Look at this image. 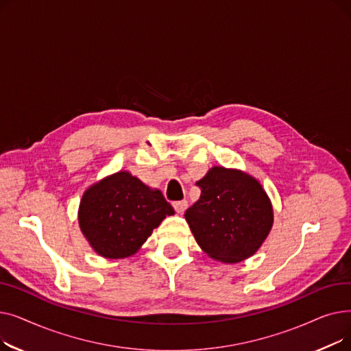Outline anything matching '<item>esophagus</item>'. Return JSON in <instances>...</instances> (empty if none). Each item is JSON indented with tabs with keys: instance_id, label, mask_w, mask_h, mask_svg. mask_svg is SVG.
<instances>
[{
	"instance_id": "34e87169",
	"label": "esophagus",
	"mask_w": 351,
	"mask_h": 351,
	"mask_svg": "<svg viewBox=\"0 0 351 351\" xmlns=\"http://www.w3.org/2000/svg\"><path fill=\"white\" fill-rule=\"evenodd\" d=\"M173 208L178 213H183L188 208V202L186 200H179V202H173Z\"/></svg>"
}]
</instances>
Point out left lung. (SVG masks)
<instances>
[{"label": "left lung", "mask_w": 351, "mask_h": 351, "mask_svg": "<svg viewBox=\"0 0 351 351\" xmlns=\"http://www.w3.org/2000/svg\"><path fill=\"white\" fill-rule=\"evenodd\" d=\"M196 185L200 197L185 219L200 249L223 263L254 254L273 226V208L261 183L241 171L213 166Z\"/></svg>", "instance_id": "8db88e82"}]
</instances>
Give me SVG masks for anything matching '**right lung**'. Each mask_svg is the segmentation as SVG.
I'll list each match as a JSON object with an SVG mask.
<instances>
[{"mask_svg": "<svg viewBox=\"0 0 351 351\" xmlns=\"http://www.w3.org/2000/svg\"><path fill=\"white\" fill-rule=\"evenodd\" d=\"M173 208L162 192L121 171L82 195L78 220L90 247L106 259L135 254Z\"/></svg>", "mask_w": 351, "mask_h": 351, "instance_id": "obj_1", "label": "right lung"}]
</instances>
